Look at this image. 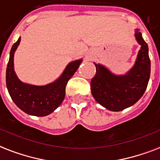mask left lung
I'll return each mask as SVG.
<instances>
[{
    "label": "left lung",
    "mask_w": 160,
    "mask_h": 160,
    "mask_svg": "<svg viewBox=\"0 0 160 160\" xmlns=\"http://www.w3.org/2000/svg\"><path fill=\"white\" fill-rule=\"evenodd\" d=\"M139 45L135 64L125 75H115L101 64H95L96 74L92 78V94L99 104L110 111L118 112L138 102L144 93L150 77L148 48L142 34L135 30Z\"/></svg>",
    "instance_id": "left-lung-1"
}]
</instances>
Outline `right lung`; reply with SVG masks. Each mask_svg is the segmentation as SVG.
I'll list each match as a JSON object with an SVG mask.
<instances>
[{"label":"right lung","mask_w":160,"mask_h":160,"mask_svg":"<svg viewBox=\"0 0 160 160\" xmlns=\"http://www.w3.org/2000/svg\"><path fill=\"white\" fill-rule=\"evenodd\" d=\"M21 38L13 44L7 68V90L13 102L23 112L29 115L44 117L50 114L62 102L68 82L82 62L73 61L66 67L62 74L55 82L45 86H35L22 82L14 71V53L20 44Z\"/></svg>","instance_id":"right-lung-1"}]
</instances>
